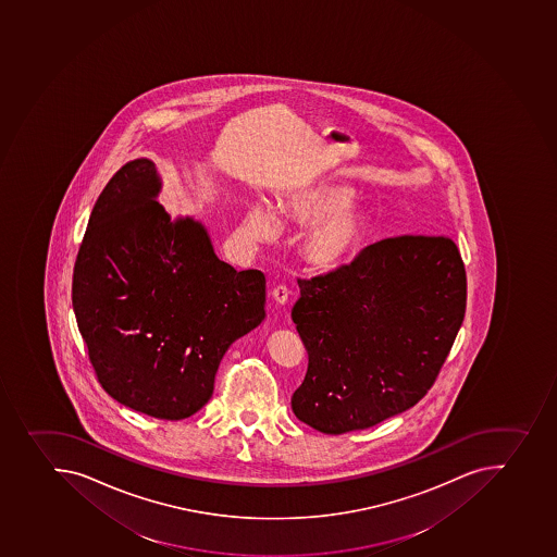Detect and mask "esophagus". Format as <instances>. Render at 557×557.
<instances>
[{"label":"esophagus","mask_w":557,"mask_h":557,"mask_svg":"<svg viewBox=\"0 0 557 557\" xmlns=\"http://www.w3.org/2000/svg\"><path fill=\"white\" fill-rule=\"evenodd\" d=\"M271 296H273V300H275L278 306H284V304H287V298H289V289H287L286 286L273 287Z\"/></svg>","instance_id":"esophagus-1"}]
</instances>
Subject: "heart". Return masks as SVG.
Returning <instances> with one entry per match:
<instances>
[{
	"label": "heart",
	"instance_id": "heart-1",
	"mask_svg": "<svg viewBox=\"0 0 557 557\" xmlns=\"http://www.w3.org/2000/svg\"><path fill=\"white\" fill-rule=\"evenodd\" d=\"M356 190L337 178H312L287 189L278 200V212L286 221L306 226L298 239L301 259L317 270H334L350 261L367 240L371 214L351 200ZM246 236L271 240L278 234L281 220L273 207L253 201L243 220Z\"/></svg>",
	"mask_w": 557,
	"mask_h": 557
}]
</instances>
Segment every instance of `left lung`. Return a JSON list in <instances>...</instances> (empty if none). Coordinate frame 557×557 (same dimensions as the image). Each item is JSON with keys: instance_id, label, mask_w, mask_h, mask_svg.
<instances>
[{"instance_id": "8db88e82", "label": "left lung", "mask_w": 557, "mask_h": 557, "mask_svg": "<svg viewBox=\"0 0 557 557\" xmlns=\"http://www.w3.org/2000/svg\"><path fill=\"white\" fill-rule=\"evenodd\" d=\"M298 286L292 318L309 367L292 407L323 434L361 431L418 404L467 311V271L446 236L387 237Z\"/></svg>"}]
</instances>
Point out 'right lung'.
Instances as JSON below:
<instances>
[{"mask_svg":"<svg viewBox=\"0 0 557 557\" xmlns=\"http://www.w3.org/2000/svg\"><path fill=\"white\" fill-rule=\"evenodd\" d=\"M148 159L126 162L90 212L73 271V311L114 400L184 420L214 392L232 343L264 320L265 278L220 261L206 226L171 220Z\"/></svg>","mask_w":557,"mask_h":557,"instance_id":"1","label":"right lung"}]
</instances>
